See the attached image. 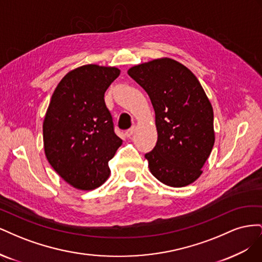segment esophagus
<instances>
[{
	"mask_svg": "<svg viewBox=\"0 0 262 262\" xmlns=\"http://www.w3.org/2000/svg\"><path fill=\"white\" fill-rule=\"evenodd\" d=\"M134 130H136V128H134V126H132V128H130L129 130H126V131H125V136L128 137V138H131V137L133 136Z\"/></svg>",
	"mask_w": 262,
	"mask_h": 262,
	"instance_id": "obj_1",
	"label": "esophagus"
}]
</instances>
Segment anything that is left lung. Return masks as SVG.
I'll return each instance as SVG.
<instances>
[{
  "label": "left lung",
  "mask_w": 262,
  "mask_h": 262,
  "mask_svg": "<svg viewBox=\"0 0 262 262\" xmlns=\"http://www.w3.org/2000/svg\"><path fill=\"white\" fill-rule=\"evenodd\" d=\"M128 74L149 96L156 145L145 154L152 175L169 187H186L201 176L215 141L213 108L187 67L161 58L132 67Z\"/></svg>",
  "instance_id": "1"
}]
</instances>
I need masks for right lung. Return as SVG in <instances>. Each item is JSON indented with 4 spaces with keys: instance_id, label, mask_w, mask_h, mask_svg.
Here are the masks:
<instances>
[{
    "instance_id": "right-lung-1",
    "label": "right lung",
    "mask_w": 262,
    "mask_h": 262,
    "mask_svg": "<svg viewBox=\"0 0 262 262\" xmlns=\"http://www.w3.org/2000/svg\"><path fill=\"white\" fill-rule=\"evenodd\" d=\"M120 70L86 64L70 71L51 96L42 124L47 160L58 175L80 190L108 179V162L122 140L114 131L105 92Z\"/></svg>"
}]
</instances>
